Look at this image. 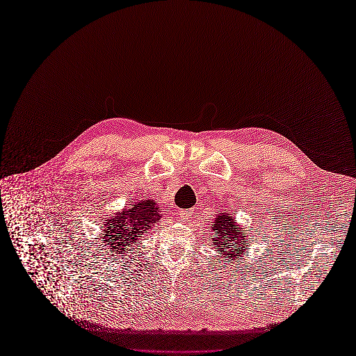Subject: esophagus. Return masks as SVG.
<instances>
[{
    "instance_id": "1",
    "label": "esophagus",
    "mask_w": 356,
    "mask_h": 356,
    "mask_svg": "<svg viewBox=\"0 0 356 356\" xmlns=\"http://www.w3.org/2000/svg\"><path fill=\"white\" fill-rule=\"evenodd\" d=\"M193 214V210H179L178 216L181 220H188Z\"/></svg>"
}]
</instances>
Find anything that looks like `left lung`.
<instances>
[{
	"label": "left lung",
	"instance_id": "8db88e82",
	"mask_svg": "<svg viewBox=\"0 0 356 356\" xmlns=\"http://www.w3.org/2000/svg\"><path fill=\"white\" fill-rule=\"evenodd\" d=\"M213 231L216 234V249H218L225 257H231V260L239 261L242 259V253L249 248L245 241V231L235 224V218L229 214L220 213L216 218V224L213 225Z\"/></svg>",
	"mask_w": 356,
	"mask_h": 356
}]
</instances>
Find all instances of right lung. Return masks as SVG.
<instances>
[{"instance_id":"add662e5","label":"right lung","mask_w":356,"mask_h":356,"mask_svg":"<svg viewBox=\"0 0 356 356\" xmlns=\"http://www.w3.org/2000/svg\"><path fill=\"white\" fill-rule=\"evenodd\" d=\"M161 217L159 206L153 200H140L122 213L107 218L104 224L106 246L114 253H124Z\"/></svg>"}]
</instances>
